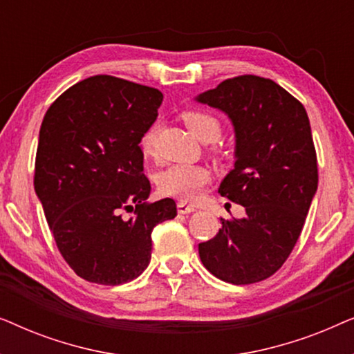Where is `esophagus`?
I'll return each instance as SVG.
<instances>
[{"instance_id":"obj_1","label":"esophagus","mask_w":354,"mask_h":354,"mask_svg":"<svg viewBox=\"0 0 354 354\" xmlns=\"http://www.w3.org/2000/svg\"><path fill=\"white\" fill-rule=\"evenodd\" d=\"M177 211L180 212V214H190V212L196 211V207L192 206V205H187V203H183V201H178L177 203Z\"/></svg>"}]
</instances>
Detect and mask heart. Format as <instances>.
I'll return each mask as SVG.
<instances>
[{
    "instance_id": "1",
    "label": "heart",
    "mask_w": 354,
    "mask_h": 354,
    "mask_svg": "<svg viewBox=\"0 0 354 354\" xmlns=\"http://www.w3.org/2000/svg\"><path fill=\"white\" fill-rule=\"evenodd\" d=\"M183 122L201 142H212L221 135L219 119L207 113L190 111L183 114ZM154 143V129H149L142 138V148L149 153ZM211 180V174L198 164H174L158 174V188L161 193L180 201H195Z\"/></svg>"
}]
</instances>
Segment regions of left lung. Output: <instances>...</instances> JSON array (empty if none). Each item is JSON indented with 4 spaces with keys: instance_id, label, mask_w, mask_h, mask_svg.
I'll return each mask as SVG.
<instances>
[{
    "instance_id": "left-lung-1",
    "label": "left lung",
    "mask_w": 354,
    "mask_h": 354,
    "mask_svg": "<svg viewBox=\"0 0 354 354\" xmlns=\"http://www.w3.org/2000/svg\"><path fill=\"white\" fill-rule=\"evenodd\" d=\"M227 114L235 164L219 193L245 207L198 245L201 263L234 285L259 282L282 268L301 234L317 192V158L304 106L274 80L227 79L195 98Z\"/></svg>"
}]
</instances>
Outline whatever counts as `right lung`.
I'll list each match as a JSON object with an SVG mask.
<instances>
[{
  "label": "right lung",
  "mask_w": 354,
  "mask_h": 354,
  "mask_svg": "<svg viewBox=\"0 0 354 354\" xmlns=\"http://www.w3.org/2000/svg\"><path fill=\"white\" fill-rule=\"evenodd\" d=\"M162 93L111 75L72 85L46 111L35 193L57 250L79 277L101 285L137 279L151 259V232L177 216L176 201L147 203L140 142ZM124 210L134 214L125 220Z\"/></svg>",
  "instance_id": "1"
}]
</instances>
